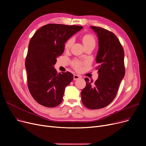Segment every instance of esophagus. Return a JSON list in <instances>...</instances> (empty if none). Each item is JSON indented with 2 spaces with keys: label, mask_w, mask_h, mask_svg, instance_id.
Instances as JSON below:
<instances>
[{
  "label": "esophagus",
  "mask_w": 146,
  "mask_h": 146,
  "mask_svg": "<svg viewBox=\"0 0 146 146\" xmlns=\"http://www.w3.org/2000/svg\"><path fill=\"white\" fill-rule=\"evenodd\" d=\"M80 76L77 75V74H74V76H73V80H78V79H80Z\"/></svg>",
  "instance_id": "esophagus-1"
}]
</instances>
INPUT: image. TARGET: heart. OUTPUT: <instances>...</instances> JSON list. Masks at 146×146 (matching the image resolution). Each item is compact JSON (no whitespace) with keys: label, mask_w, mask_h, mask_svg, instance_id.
I'll return each instance as SVG.
<instances>
[{"label":"heart","mask_w":146,"mask_h":146,"mask_svg":"<svg viewBox=\"0 0 146 146\" xmlns=\"http://www.w3.org/2000/svg\"><path fill=\"white\" fill-rule=\"evenodd\" d=\"M74 42V37L70 38L66 41V42L65 44V48L66 49H69L72 47ZM83 42L84 45H85V46H88V45H93L95 46V43H96L94 36L90 34H86V35L83 36ZM82 65H83V63L80 60H74V61H72L73 67H74V68H75L76 70H80Z\"/></svg>","instance_id":"b5f03b06"}]
</instances>
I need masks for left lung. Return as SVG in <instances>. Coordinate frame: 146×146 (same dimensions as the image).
<instances>
[{"label":"left lung","instance_id":"left-lung-1","mask_svg":"<svg viewBox=\"0 0 146 146\" xmlns=\"http://www.w3.org/2000/svg\"><path fill=\"white\" fill-rule=\"evenodd\" d=\"M96 34L99 48L96 57L98 78L94 84L88 78L82 92V101L86 108L101 109L115 97L125 75L124 52L117 36L104 28L90 26Z\"/></svg>","mask_w":146,"mask_h":146}]
</instances>
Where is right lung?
I'll use <instances>...</instances> for the list:
<instances>
[{"instance_id":"1","label":"right lung","mask_w":146,"mask_h":146,"mask_svg":"<svg viewBox=\"0 0 146 146\" xmlns=\"http://www.w3.org/2000/svg\"><path fill=\"white\" fill-rule=\"evenodd\" d=\"M82 28L78 25L47 24L31 39L25 60L28 86L40 105L52 108L62 102L65 88L73 75L68 72L57 74L54 66L63 54L66 42Z\"/></svg>"}]
</instances>
